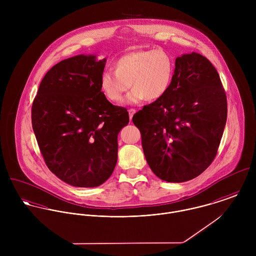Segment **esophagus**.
Returning <instances> with one entry per match:
<instances>
[{
    "instance_id": "34e87169",
    "label": "esophagus",
    "mask_w": 256,
    "mask_h": 256,
    "mask_svg": "<svg viewBox=\"0 0 256 256\" xmlns=\"http://www.w3.org/2000/svg\"><path fill=\"white\" fill-rule=\"evenodd\" d=\"M128 112H129V117H130V120H131L132 117H133V115L136 113V110L131 108V110H128Z\"/></svg>"
}]
</instances>
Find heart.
<instances>
[{
	"label": "heart",
	"instance_id": "heart-1",
	"mask_svg": "<svg viewBox=\"0 0 256 256\" xmlns=\"http://www.w3.org/2000/svg\"><path fill=\"white\" fill-rule=\"evenodd\" d=\"M174 68V58L164 49L133 51L117 60L115 70L102 73L100 88L112 102H120L131 84L134 88L127 96L126 104H137L145 98L154 102L168 90Z\"/></svg>",
	"mask_w": 256,
	"mask_h": 256
}]
</instances>
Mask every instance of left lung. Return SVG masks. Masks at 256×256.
I'll use <instances>...</instances> for the list:
<instances>
[{
	"label": "left lung",
	"mask_w": 256,
	"mask_h": 256,
	"mask_svg": "<svg viewBox=\"0 0 256 256\" xmlns=\"http://www.w3.org/2000/svg\"><path fill=\"white\" fill-rule=\"evenodd\" d=\"M132 120L158 178L184 182L200 176L217 154L226 122V96L216 68L196 52L178 57L166 94Z\"/></svg>",
	"instance_id": "8db88e82"
}]
</instances>
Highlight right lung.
<instances>
[{
	"mask_svg": "<svg viewBox=\"0 0 256 256\" xmlns=\"http://www.w3.org/2000/svg\"><path fill=\"white\" fill-rule=\"evenodd\" d=\"M106 63L94 54L59 62L42 78L32 108L48 168L76 187H96L110 178L118 134L129 123L127 110L110 104L102 92Z\"/></svg>",
	"mask_w": 256,
	"mask_h": 256,
	"instance_id": "right-lung-1",
	"label": "right lung"
}]
</instances>
